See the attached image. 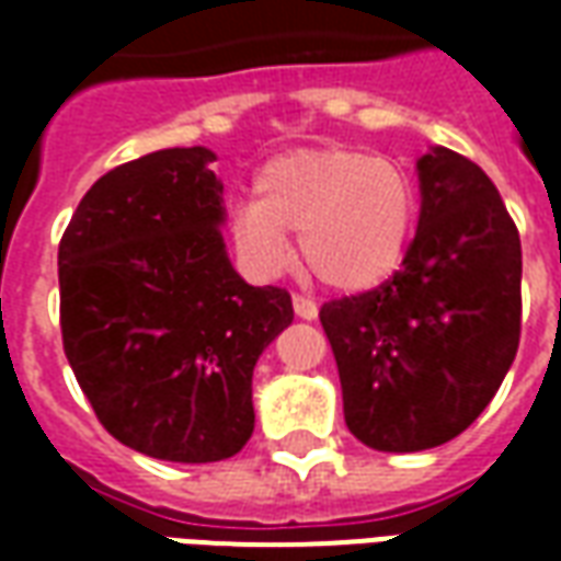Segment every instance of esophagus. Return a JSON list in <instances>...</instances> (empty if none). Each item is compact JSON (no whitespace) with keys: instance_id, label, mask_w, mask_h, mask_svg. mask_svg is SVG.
Here are the masks:
<instances>
[{"instance_id":"1","label":"esophagus","mask_w":561,"mask_h":561,"mask_svg":"<svg viewBox=\"0 0 561 561\" xmlns=\"http://www.w3.org/2000/svg\"><path fill=\"white\" fill-rule=\"evenodd\" d=\"M294 312H297V318H306V321H312V318H318V304L312 300V297L294 294Z\"/></svg>"}]
</instances>
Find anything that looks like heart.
I'll return each mask as SVG.
<instances>
[{"label": "heart", "instance_id": "obj_1", "mask_svg": "<svg viewBox=\"0 0 561 561\" xmlns=\"http://www.w3.org/2000/svg\"><path fill=\"white\" fill-rule=\"evenodd\" d=\"M255 201L233 209V243L257 273L291 261L300 233L304 264L318 279L360 291L402 261L417 216V192L397 161L345 147L294 149L257 173Z\"/></svg>", "mask_w": 561, "mask_h": 561}]
</instances>
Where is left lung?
Returning <instances> with one entry per match:
<instances>
[{
  "label": "left lung",
  "mask_w": 561,
  "mask_h": 561,
  "mask_svg": "<svg viewBox=\"0 0 561 561\" xmlns=\"http://www.w3.org/2000/svg\"><path fill=\"white\" fill-rule=\"evenodd\" d=\"M421 219L402 267L321 306L345 423L366 447L445 445L490 405L519 345L517 225L493 180L435 147L417 161Z\"/></svg>",
  "instance_id": "1"
}]
</instances>
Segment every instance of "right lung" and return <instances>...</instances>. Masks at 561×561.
Segmentation results:
<instances>
[{
    "label": "right lung",
    "mask_w": 561,
    "mask_h": 561,
    "mask_svg": "<svg viewBox=\"0 0 561 561\" xmlns=\"http://www.w3.org/2000/svg\"><path fill=\"white\" fill-rule=\"evenodd\" d=\"M204 147L126 161L59 240V328L83 397L116 442L171 462L233 457L255 430L252 369L291 324V294L245 285Z\"/></svg>",
    "instance_id": "right-lung-1"
}]
</instances>
